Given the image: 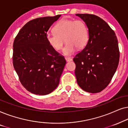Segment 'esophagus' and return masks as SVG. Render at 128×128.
Masks as SVG:
<instances>
[{
  "instance_id": "esophagus-1",
  "label": "esophagus",
  "mask_w": 128,
  "mask_h": 128,
  "mask_svg": "<svg viewBox=\"0 0 128 128\" xmlns=\"http://www.w3.org/2000/svg\"><path fill=\"white\" fill-rule=\"evenodd\" d=\"M65 59H66V60L67 61V62H69V61H71L72 60V59L71 58V57H65Z\"/></svg>"
}]
</instances>
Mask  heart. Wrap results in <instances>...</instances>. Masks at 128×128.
I'll return each mask as SVG.
<instances>
[{"label":"heart","mask_w":128,"mask_h":128,"mask_svg":"<svg viewBox=\"0 0 128 128\" xmlns=\"http://www.w3.org/2000/svg\"><path fill=\"white\" fill-rule=\"evenodd\" d=\"M53 29L54 32L46 34L47 42L56 50L60 51L66 42L67 43L63 49L66 56L72 54L76 48H84L89 40L88 26L82 20L62 19L54 26Z\"/></svg>","instance_id":"1"}]
</instances>
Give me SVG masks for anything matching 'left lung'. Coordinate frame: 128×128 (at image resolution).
I'll list each match as a JSON object with an SVG mask.
<instances>
[{
  "label": "left lung",
  "mask_w": 128,
  "mask_h": 128,
  "mask_svg": "<svg viewBox=\"0 0 128 128\" xmlns=\"http://www.w3.org/2000/svg\"><path fill=\"white\" fill-rule=\"evenodd\" d=\"M86 22L89 40L74 57L78 86L90 93L100 92L111 81L120 61V50L115 32L106 22L94 14H76Z\"/></svg>",
  "instance_id": "1"
}]
</instances>
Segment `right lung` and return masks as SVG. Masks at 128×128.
Segmentation results:
<instances>
[{"instance_id":"right-lung-1","label":"right lung","mask_w":128,"mask_h":128,"mask_svg":"<svg viewBox=\"0 0 128 128\" xmlns=\"http://www.w3.org/2000/svg\"><path fill=\"white\" fill-rule=\"evenodd\" d=\"M60 14L32 20L20 30L13 42V64L24 87L45 95L57 87L66 61L51 46L47 32Z\"/></svg>"}]
</instances>
